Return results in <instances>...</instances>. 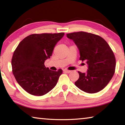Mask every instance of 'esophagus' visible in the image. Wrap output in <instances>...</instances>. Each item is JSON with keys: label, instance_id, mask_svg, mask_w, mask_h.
Masks as SVG:
<instances>
[{"label": "esophagus", "instance_id": "1", "mask_svg": "<svg viewBox=\"0 0 125 125\" xmlns=\"http://www.w3.org/2000/svg\"><path fill=\"white\" fill-rule=\"evenodd\" d=\"M63 71L64 72L67 73H69L70 72H71V71H69V70H67V69H64Z\"/></svg>", "mask_w": 125, "mask_h": 125}]
</instances>
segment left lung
Returning a JSON list of instances; mask_svg holds the SVG:
<instances>
[{
  "instance_id": "left-lung-1",
  "label": "left lung",
  "mask_w": 125,
  "mask_h": 125,
  "mask_svg": "<svg viewBox=\"0 0 125 125\" xmlns=\"http://www.w3.org/2000/svg\"><path fill=\"white\" fill-rule=\"evenodd\" d=\"M79 50V60L88 65L86 73L78 72L79 78L75 85L84 92L93 94L106 86L115 71L116 59L105 40L98 35L83 31L67 33Z\"/></svg>"
}]
</instances>
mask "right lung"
<instances>
[{
  "mask_svg": "<svg viewBox=\"0 0 125 125\" xmlns=\"http://www.w3.org/2000/svg\"><path fill=\"white\" fill-rule=\"evenodd\" d=\"M64 32L28 36L21 41L12 55V73L18 84L29 94L42 96L57 83L62 69L53 71L45 67L54 47Z\"/></svg>",
  "mask_w": 125,
  "mask_h": 125,
  "instance_id": "1",
  "label": "right lung"
}]
</instances>
